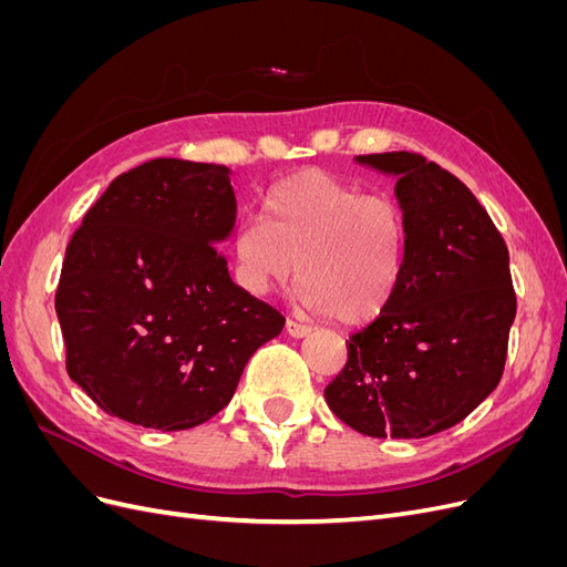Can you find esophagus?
Returning a JSON list of instances; mask_svg holds the SVG:
<instances>
[{"instance_id":"esophagus-1","label":"esophagus","mask_w":567,"mask_h":567,"mask_svg":"<svg viewBox=\"0 0 567 567\" xmlns=\"http://www.w3.org/2000/svg\"><path fill=\"white\" fill-rule=\"evenodd\" d=\"M286 333L293 336V338H305V336L312 333V329H310V326H307V323H300V321H296V319H288V321H286Z\"/></svg>"}]
</instances>
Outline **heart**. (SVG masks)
Wrapping results in <instances>:
<instances>
[{
  "mask_svg": "<svg viewBox=\"0 0 567 567\" xmlns=\"http://www.w3.org/2000/svg\"><path fill=\"white\" fill-rule=\"evenodd\" d=\"M404 241V215L390 196L362 194L329 173H300L267 196V221L246 217L238 225L236 274L246 290L265 296L298 269L312 312L359 323L379 317L398 293Z\"/></svg>",
  "mask_w": 567,
  "mask_h": 567,
  "instance_id": "obj_1",
  "label": "heart"
}]
</instances>
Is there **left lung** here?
<instances>
[{
    "label": "left lung",
    "mask_w": 567,
    "mask_h": 567,
    "mask_svg": "<svg viewBox=\"0 0 567 567\" xmlns=\"http://www.w3.org/2000/svg\"><path fill=\"white\" fill-rule=\"evenodd\" d=\"M398 177L406 241L398 293L348 340L326 385L333 414L369 437H427L499 385L516 290L508 248L471 188L419 153L357 156Z\"/></svg>",
    "instance_id": "8db88e82"
}]
</instances>
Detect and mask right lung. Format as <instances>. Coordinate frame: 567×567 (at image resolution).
I'll list each match as a JSON object with an SVG mask.
<instances>
[{
	"mask_svg": "<svg viewBox=\"0 0 567 567\" xmlns=\"http://www.w3.org/2000/svg\"><path fill=\"white\" fill-rule=\"evenodd\" d=\"M225 165L156 158L111 182L65 248L68 375L111 416L186 431L225 409L286 319L229 277Z\"/></svg>",
	"mask_w": 567,
	"mask_h": 567,
	"instance_id": "1",
	"label": "right lung"
}]
</instances>
